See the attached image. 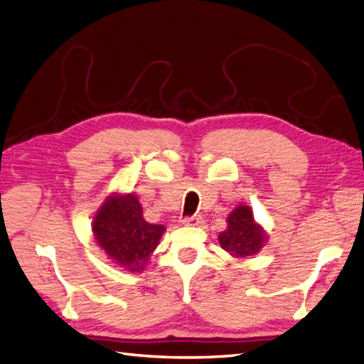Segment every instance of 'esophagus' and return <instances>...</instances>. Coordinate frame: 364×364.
Masks as SVG:
<instances>
[{
    "mask_svg": "<svg viewBox=\"0 0 364 364\" xmlns=\"http://www.w3.org/2000/svg\"><path fill=\"white\" fill-rule=\"evenodd\" d=\"M200 223H202L200 215H188V218L183 219V225H186V227H198Z\"/></svg>",
    "mask_w": 364,
    "mask_h": 364,
    "instance_id": "34e87169",
    "label": "esophagus"
}]
</instances>
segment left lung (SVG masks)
I'll return each instance as SVG.
<instances>
[{
	"instance_id": "obj_1",
	"label": "left lung",
	"mask_w": 364,
	"mask_h": 364,
	"mask_svg": "<svg viewBox=\"0 0 364 364\" xmlns=\"http://www.w3.org/2000/svg\"><path fill=\"white\" fill-rule=\"evenodd\" d=\"M219 243L235 257H248L262 248L263 232L248 206H237L228 215V228L219 234Z\"/></svg>"
}]
</instances>
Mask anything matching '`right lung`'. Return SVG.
<instances>
[{
  "instance_id": "add662e5",
  "label": "right lung",
  "mask_w": 364,
  "mask_h": 364,
  "mask_svg": "<svg viewBox=\"0 0 364 364\" xmlns=\"http://www.w3.org/2000/svg\"><path fill=\"white\" fill-rule=\"evenodd\" d=\"M95 239L109 257L130 271H142L165 228L149 223L134 196L105 200L93 222Z\"/></svg>"
}]
</instances>
